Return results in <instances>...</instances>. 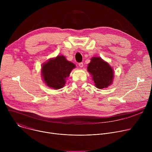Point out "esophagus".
Segmentation results:
<instances>
[{
  "instance_id": "esophagus-1",
  "label": "esophagus",
  "mask_w": 152,
  "mask_h": 152,
  "mask_svg": "<svg viewBox=\"0 0 152 152\" xmlns=\"http://www.w3.org/2000/svg\"><path fill=\"white\" fill-rule=\"evenodd\" d=\"M79 67H80V68H82V67H83V64L82 63V62H80V63H79Z\"/></svg>"
}]
</instances>
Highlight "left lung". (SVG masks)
I'll use <instances>...</instances> for the list:
<instances>
[{"label": "left lung", "instance_id": "obj_1", "mask_svg": "<svg viewBox=\"0 0 152 152\" xmlns=\"http://www.w3.org/2000/svg\"><path fill=\"white\" fill-rule=\"evenodd\" d=\"M87 71L92 76L96 88L103 89L113 84L114 72L112 67L100 57H92Z\"/></svg>", "mask_w": 152, "mask_h": 152}]
</instances>
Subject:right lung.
<instances>
[{"mask_svg":"<svg viewBox=\"0 0 152 152\" xmlns=\"http://www.w3.org/2000/svg\"><path fill=\"white\" fill-rule=\"evenodd\" d=\"M75 64L67 60L63 55L49 59L42 65L41 77L49 88L59 90L63 88Z\"/></svg>","mask_w":152,"mask_h":152,"instance_id":"obj_1","label":"right lung"}]
</instances>
